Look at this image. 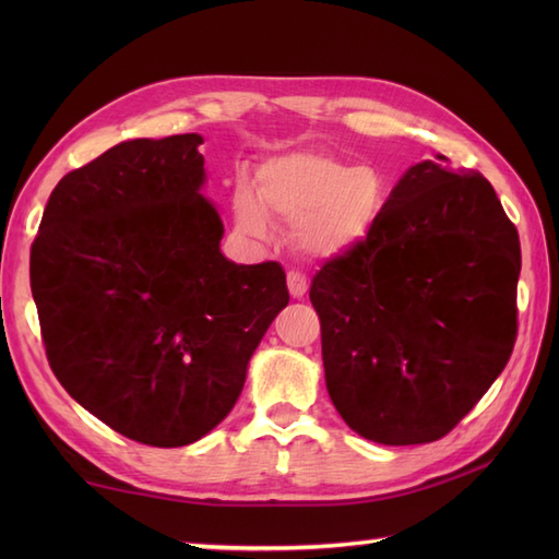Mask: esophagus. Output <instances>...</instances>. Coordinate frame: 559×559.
Returning a JSON list of instances; mask_svg holds the SVG:
<instances>
[{
    "instance_id": "34e87169",
    "label": "esophagus",
    "mask_w": 559,
    "mask_h": 559,
    "mask_svg": "<svg viewBox=\"0 0 559 559\" xmlns=\"http://www.w3.org/2000/svg\"><path fill=\"white\" fill-rule=\"evenodd\" d=\"M288 290L295 300H302L307 295V278L298 271H290L288 273Z\"/></svg>"
}]
</instances>
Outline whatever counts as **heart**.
Returning a JSON list of instances; mask_svg holds the SVG:
<instances>
[{
	"label": "heart",
	"mask_w": 559,
	"mask_h": 559,
	"mask_svg": "<svg viewBox=\"0 0 559 559\" xmlns=\"http://www.w3.org/2000/svg\"><path fill=\"white\" fill-rule=\"evenodd\" d=\"M233 192L235 225L266 237L278 221L312 259H343L370 240L384 209V180L372 165H355L324 151H288L264 160Z\"/></svg>",
	"instance_id": "1"
}]
</instances>
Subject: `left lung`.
I'll return each instance as SVG.
<instances>
[{
    "instance_id": "obj_1",
    "label": "left lung",
    "mask_w": 559,
    "mask_h": 559,
    "mask_svg": "<svg viewBox=\"0 0 559 559\" xmlns=\"http://www.w3.org/2000/svg\"><path fill=\"white\" fill-rule=\"evenodd\" d=\"M519 271V233L483 175L442 153L411 165L370 240L312 281L326 389L350 430L389 447L444 437L512 355Z\"/></svg>"
}]
</instances>
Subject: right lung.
Here are the masks:
<instances>
[{
	"mask_svg": "<svg viewBox=\"0 0 559 559\" xmlns=\"http://www.w3.org/2000/svg\"><path fill=\"white\" fill-rule=\"evenodd\" d=\"M199 134L132 139L52 189L31 249L43 341L69 396L151 447H185L235 406L288 305L276 261L235 264Z\"/></svg>",
	"mask_w": 559,
	"mask_h": 559,
	"instance_id": "add662e5",
	"label": "right lung"
}]
</instances>
